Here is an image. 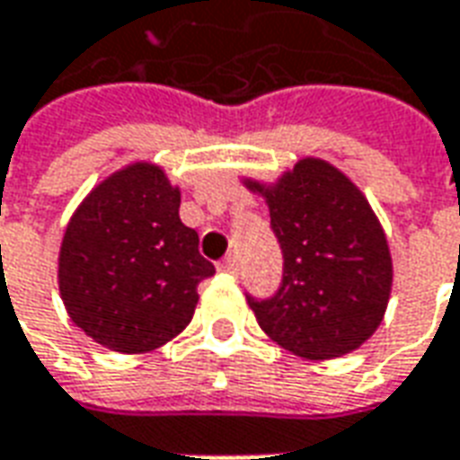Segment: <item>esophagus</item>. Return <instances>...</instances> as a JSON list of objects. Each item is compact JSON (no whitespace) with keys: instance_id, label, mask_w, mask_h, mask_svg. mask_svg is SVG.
<instances>
[{"instance_id":"34e87169","label":"esophagus","mask_w":460,"mask_h":460,"mask_svg":"<svg viewBox=\"0 0 460 460\" xmlns=\"http://www.w3.org/2000/svg\"><path fill=\"white\" fill-rule=\"evenodd\" d=\"M217 270L226 271V274H237V270H240V267H237V257H234V254L226 257L223 262L217 264Z\"/></svg>"}]
</instances>
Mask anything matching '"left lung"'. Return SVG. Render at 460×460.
Here are the masks:
<instances>
[{
  "label": "left lung",
  "mask_w": 460,
  "mask_h": 460,
  "mask_svg": "<svg viewBox=\"0 0 460 460\" xmlns=\"http://www.w3.org/2000/svg\"><path fill=\"white\" fill-rule=\"evenodd\" d=\"M264 196L284 254L279 291L247 304L264 333L306 360H331L377 331L392 291L380 220L353 181L323 159L296 161L274 183L244 179Z\"/></svg>",
  "instance_id": "left-lung-1"
}]
</instances>
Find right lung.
Returning <instances> with one entry per match:
<instances>
[{"label":"right lung","mask_w":460,"mask_h":460,"mask_svg":"<svg viewBox=\"0 0 460 460\" xmlns=\"http://www.w3.org/2000/svg\"><path fill=\"white\" fill-rule=\"evenodd\" d=\"M181 190L137 161L90 190L63 233L58 289L70 321L117 353H149L189 326L216 267L179 217Z\"/></svg>","instance_id":"right-lung-1"}]
</instances>
